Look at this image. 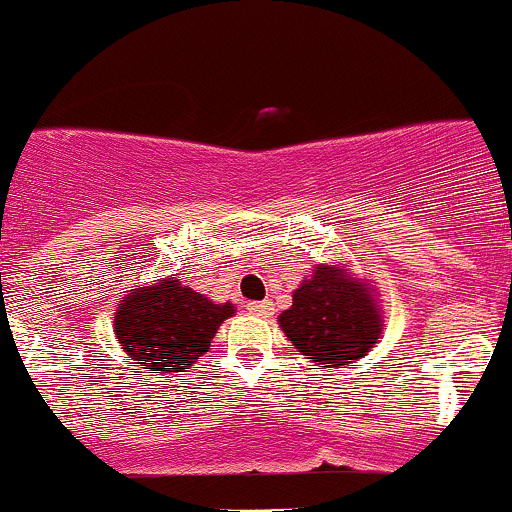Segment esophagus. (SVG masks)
Listing matches in <instances>:
<instances>
[{"label":"esophagus","mask_w":512,"mask_h":512,"mask_svg":"<svg viewBox=\"0 0 512 512\" xmlns=\"http://www.w3.org/2000/svg\"><path fill=\"white\" fill-rule=\"evenodd\" d=\"M249 312L256 314V317H268V314H273V302L271 300L249 302Z\"/></svg>","instance_id":"34e87169"}]
</instances>
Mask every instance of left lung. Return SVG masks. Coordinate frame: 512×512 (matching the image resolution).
<instances>
[{
	"label": "left lung",
	"mask_w": 512,
	"mask_h": 512,
	"mask_svg": "<svg viewBox=\"0 0 512 512\" xmlns=\"http://www.w3.org/2000/svg\"><path fill=\"white\" fill-rule=\"evenodd\" d=\"M292 346L312 360L314 370L363 358L382 333V312L372 287L343 266H317L278 317Z\"/></svg>",
	"instance_id": "1"
}]
</instances>
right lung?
<instances>
[{
	"instance_id": "add662e5",
	"label": "right lung",
	"mask_w": 512,
	"mask_h": 512,
	"mask_svg": "<svg viewBox=\"0 0 512 512\" xmlns=\"http://www.w3.org/2000/svg\"><path fill=\"white\" fill-rule=\"evenodd\" d=\"M232 314V302L215 304L181 280L164 278L130 290L118 304L113 329L125 353L145 370L188 372Z\"/></svg>"
}]
</instances>
